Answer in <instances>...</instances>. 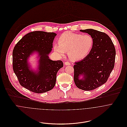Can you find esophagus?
Returning <instances> with one entry per match:
<instances>
[{"instance_id": "obj_1", "label": "esophagus", "mask_w": 127, "mask_h": 127, "mask_svg": "<svg viewBox=\"0 0 127 127\" xmlns=\"http://www.w3.org/2000/svg\"><path fill=\"white\" fill-rule=\"evenodd\" d=\"M64 64H65V65H70V64L68 62H65V63H64Z\"/></svg>"}]
</instances>
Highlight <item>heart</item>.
I'll return each mask as SVG.
<instances>
[{"label":"heart","mask_w":127,"mask_h":127,"mask_svg":"<svg viewBox=\"0 0 127 127\" xmlns=\"http://www.w3.org/2000/svg\"><path fill=\"white\" fill-rule=\"evenodd\" d=\"M94 40L90 35H83L66 32L58 39V44L54 43L53 49L57 54L64 56L68 52L71 61H79L84 59L90 53Z\"/></svg>","instance_id":"b5f03b06"}]
</instances>
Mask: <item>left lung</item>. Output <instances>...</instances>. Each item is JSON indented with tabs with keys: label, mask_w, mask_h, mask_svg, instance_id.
<instances>
[{
	"label": "left lung",
	"mask_w": 127,
	"mask_h": 127,
	"mask_svg": "<svg viewBox=\"0 0 127 127\" xmlns=\"http://www.w3.org/2000/svg\"><path fill=\"white\" fill-rule=\"evenodd\" d=\"M80 31L91 35L94 44L89 54L75 63L74 81L79 89L91 91L107 81L114 68L116 51L111 39L106 33L92 29ZM81 76L83 78L80 79Z\"/></svg>",
	"instance_id": "left-lung-1"
}]
</instances>
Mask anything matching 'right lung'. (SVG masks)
Returning a JSON list of instances; mask_svg holds the SVG:
<instances>
[{
  "label": "right lung",
  "instance_id": "1",
  "mask_svg": "<svg viewBox=\"0 0 127 127\" xmlns=\"http://www.w3.org/2000/svg\"><path fill=\"white\" fill-rule=\"evenodd\" d=\"M57 34L44 31L28 33L19 40L13 51V68L21 86L29 91L41 93L54 87L57 73L63 67L62 61H52L49 54L53 48ZM37 53L39 59L38 69H32L28 63L33 53Z\"/></svg>",
  "mask_w": 127,
  "mask_h": 127
}]
</instances>
